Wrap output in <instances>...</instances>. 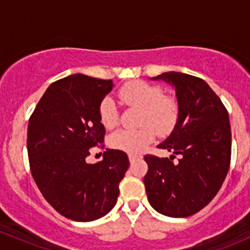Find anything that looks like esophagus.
<instances>
[{"label":"esophagus","mask_w":250,"mask_h":250,"mask_svg":"<svg viewBox=\"0 0 250 250\" xmlns=\"http://www.w3.org/2000/svg\"><path fill=\"white\" fill-rule=\"evenodd\" d=\"M128 158H129V162L132 163H135L136 160H138L139 158H140V157H138V156H135V154H129V157H128Z\"/></svg>","instance_id":"34e87169"}]
</instances>
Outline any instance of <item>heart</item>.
<instances>
[{
  "instance_id": "obj_1",
  "label": "heart",
  "mask_w": 250,
  "mask_h": 250,
  "mask_svg": "<svg viewBox=\"0 0 250 250\" xmlns=\"http://www.w3.org/2000/svg\"><path fill=\"white\" fill-rule=\"evenodd\" d=\"M118 98L123 104L140 107L139 129H121L110 136L109 145L115 149L138 154L143 152L159 135L172 132L180 116V105L171 96L163 94L159 86L141 80L125 83L118 90ZM99 121L107 129L116 127L118 111L110 97L102 99L98 107Z\"/></svg>"
}]
</instances>
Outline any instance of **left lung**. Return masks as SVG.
Masks as SVG:
<instances>
[{
  "label": "left lung",
  "mask_w": 250,
  "mask_h": 250,
  "mask_svg": "<svg viewBox=\"0 0 250 250\" xmlns=\"http://www.w3.org/2000/svg\"><path fill=\"white\" fill-rule=\"evenodd\" d=\"M176 88L180 116L169 138L158 146L173 154L159 158L146 154L144 177L151 206L173 218L193 215L217 195L231 160L229 114L219 97L200 78L185 73H163Z\"/></svg>",
  "instance_id": "left-lung-1"
}]
</instances>
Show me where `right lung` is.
I'll use <instances>...</instances> for the list:
<instances>
[{
    "label": "right lung",
    "mask_w": 250,
    "mask_h": 250,
    "mask_svg": "<svg viewBox=\"0 0 250 250\" xmlns=\"http://www.w3.org/2000/svg\"><path fill=\"white\" fill-rule=\"evenodd\" d=\"M112 80L73 74L55 81L28 121L27 152L32 177L44 199L63 217L91 222L109 213L129 167L123 151L109 149L87 164L92 147L104 148L98 107Z\"/></svg>",
    "instance_id": "obj_1"
}]
</instances>
